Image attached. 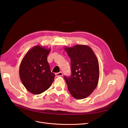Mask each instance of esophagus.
I'll return each instance as SVG.
<instances>
[{"label":"esophagus","instance_id":"esophagus-1","mask_svg":"<svg viewBox=\"0 0 128 128\" xmlns=\"http://www.w3.org/2000/svg\"><path fill=\"white\" fill-rule=\"evenodd\" d=\"M62 75H63V74H62V72H59L56 73V77L62 76Z\"/></svg>","mask_w":128,"mask_h":128}]
</instances>
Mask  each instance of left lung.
I'll list each match as a JSON object with an SVG mask.
<instances>
[{
	"label": "left lung",
	"mask_w": 128,
	"mask_h": 128,
	"mask_svg": "<svg viewBox=\"0 0 128 128\" xmlns=\"http://www.w3.org/2000/svg\"><path fill=\"white\" fill-rule=\"evenodd\" d=\"M71 59L72 75L64 76L68 90L76 99H84L96 88L99 78L97 58L88 46L76 45L64 48Z\"/></svg>",
	"instance_id": "left-lung-1"
}]
</instances>
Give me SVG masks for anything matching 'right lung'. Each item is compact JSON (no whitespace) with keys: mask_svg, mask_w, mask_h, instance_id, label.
I'll return each instance as SVG.
<instances>
[{"mask_svg":"<svg viewBox=\"0 0 128 128\" xmlns=\"http://www.w3.org/2000/svg\"><path fill=\"white\" fill-rule=\"evenodd\" d=\"M51 49L40 45L26 53L21 61L19 75L22 84L32 94H39L51 86L55 74L51 72L48 56Z\"/></svg>","mask_w":128,"mask_h":128,"instance_id":"add662e5","label":"right lung"}]
</instances>
